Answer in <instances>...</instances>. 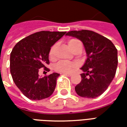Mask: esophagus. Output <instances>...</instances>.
I'll list each match as a JSON object with an SVG mask.
<instances>
[{
	"label": "esophagus",
	"instance_id": "34e87169",
	"mask_svg": "<svg viewBox=\"0 0 127 127\" xmlns=\"http://www.w3.org/2000/svg\"><path fill=\"white\" fill-rule=\"evenodd\" d=\"M63 74L64 75H68V76H71L72 73H63Z\"/></svg>",
	"mask_w": 127,
	"mask_h": 127
}]
</instances>
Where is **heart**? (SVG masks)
<instances>
[{
    "label": "heart",
    "mask_w": 127,
    "mask_h": 127,
    "mask_svg": "<svg viewBox=\"0 0 127 127\" xmlns=\"http://www.w3.org/2000/svg\"><path fill=\"white\" fill-rule=\"evenodd\" d=\"M81 43L80 41L78 39H72L69 40L68 42V45H69V47L71 48V50H73L76 45L78 43ZM54 47L55 45H53L52 47H51L50 52H49V56L51 59L54 58ZM77 66V64L75 62H70V61H61L58 62L54 66V69L56 71L58 72H62V73H69L71 72L73 69Z\"/></svg>",
    "instance_id": "heart-1"
}]
</instances>
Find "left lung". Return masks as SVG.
Returning <instances> with one entry per match:
<instances>
[{
	"mask_svg": "<svg viewBox=\"0 0 127 127\" xmlns=\"http://www.w3.org/2000/svg\"><path fill=\"white\" fill-rule=\"evenodd\" d=\"M66 35L82 41L88 57L81 68L84 71L81 74L82 81L75 87L76 93L86 98L101 95L116 75L117 49L109 39L92 31H72Z\"/></svg>",
	"mask_w": 127,
	"mask_h": 127,
	"instance_id": "left-lung-1",
	"label": "left lung"
}]
</instances>
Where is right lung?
Segmentation results:
<instances>
[{
  "mask_svg": "<svg viewBox=\"0 0 127 127\" xmlns=\"http://www.w3.org/2000/svg\"><path fill=\"white\" fill-rule=\"evenodd\" d=\"M66 32L40 31L22 39L10 55V72L20 91L31 100H41L52 95L59 73H53L40 77L39 69L50 64L51 47Z\"/></svg>",
  "mask_w": 127,
  "mask_h": 127,
  "instance_id": "add662e5",
  "label": "right lung"
}]
</instances>
